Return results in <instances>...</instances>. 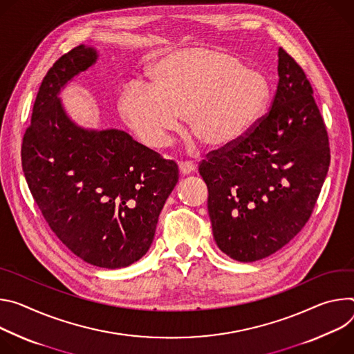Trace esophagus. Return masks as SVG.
Masks as SVG:
<instances>
[{"label": "esophagus", "mask_w": 354, "mask_h": 354, "mask_svg": "<svg viewBox=\"0 0 354 354\" xmlns=\"http://www.w3.org/2000/svg\"><path fill=\"white\" fill-rule=\"evenodd\" d=\"M178 167H180V171H181L183 176H187V174L195 171V169H197V166H195L192 162H181Z\"/></svg>", "instance_id": "34e87169"}]
</instances>
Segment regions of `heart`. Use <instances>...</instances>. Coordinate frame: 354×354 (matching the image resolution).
Masks as SVG:
<instances>
[{"label":"heart","instance_id":"obj_1","mask_svg":"<svg viewBox=\"0 0 354 354\" xmlns=\"http://www.w3.org/2000/svg\"><path fill=\"white\" fill-rule=\"evenodd\" d=\"M153 83L129 82L120 109L127 125L147 146L162 147L187 116L191 133L212 149L226 147L257 122L270 97L267 78L234 56L187 48L153 66Z\"/></svg>","mask_w":354,"mask_h":354}]
</instances>
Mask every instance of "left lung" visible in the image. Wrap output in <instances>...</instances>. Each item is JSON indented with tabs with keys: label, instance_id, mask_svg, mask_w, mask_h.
Masks as SVG:
<instances>
[{
	"label": "left lung",
	"instance_id": "left-lung-1",
	"mask_svg": "<svg viewBox=\"0 0 354 354\" xmlns=\"http://www.w3.org/2000/svg\"><path fill=\"white\" fill-rule=\"evenodd\" d=\"M312 94L302 67L280 48L270 111L200 163L214 239L233 260L276 253L310 218L330 163L326 127Z\"/></svg>",
	"mask_w": 354,
	"mask_h": 354
}]
</instances>
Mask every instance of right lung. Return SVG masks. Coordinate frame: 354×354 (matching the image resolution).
Here are the masks:
<instances>
[{"label": "right lung", "mask_w": 354, "mask_h": 354, "mask_svg": "<svg viewBox=\"0 0 354 354\" xmlns=\"http://www.w3.org/2000/svg\"><path fill=\"white\" fill-rule=\"evenodd\" d=\"M97 57L80 45L49 68L24 135L22 169L56 236L93 266L121 268L149 250L178 166L124 131L83 129L67 116L60 90Z\"/></svg>", "instance_id": "add662e5"}]
</instances>
